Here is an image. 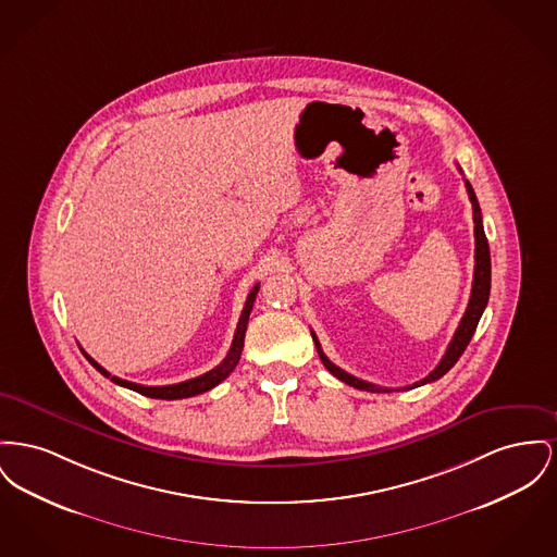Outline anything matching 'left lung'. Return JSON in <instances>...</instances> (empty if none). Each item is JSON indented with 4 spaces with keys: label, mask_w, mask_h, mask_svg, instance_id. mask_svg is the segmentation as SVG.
Segmentation results:
<instances>
[{
    "label": "left lung",
    "mask_w": 557,
    "mask_h": 557,
    "mask_svg": "<svg viewBox=\"0 0 557 557\" xmlns=\"http://www.w3.org/2000/svg\"><path fill=\"white\" fill-rule=\"evenodd\" d=\"M465 187H467V194H469L471 206H473V223H475V230H473V233H475V271H473V286H471L469 305H467V311H465V315H462V320H460L457 332H455V336H453V341H450V345H448L442 361L426 374L425 379H421L419 383H412V385H408L404 389H414V387H421V385H426V383H433V381L442 379L457 363L458 358L462 356V351L467 349V345H469V341H471V336H473V332L478 327V322H480V318H482V313H484V309L488 305V296H491V248H488V239H486L484 225H482V210H480L478 197L473 194V187H471V183L467 178H465ZM311 336H313V343L318 347L320 360L326 366L327 372L334 374L338 381H343V383H347V385H351L356 389H361V392H399V389L376 387L372 383H366L361 379L351 376L349 372L341 370L338 366H334L332 361L327 360L326 354L320 347V341H318L315 332H311Z\"/></svg>",
    "instance_id": "left-lung-1"
}]
</instances>
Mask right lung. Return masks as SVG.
I'll return each instance as SVG.
<instances>
[{
	"label": "right lung",
	"mask_w": 557,
	"mask_h": 557,
	"mask_svg": "<svg viewBox=\"0 0 557 557\" xmlns=\"http://www.w3.org/2000/svg\"><path fill=\"white\" fill-rule=\"evenodd\" d=\"M257 295H259V284L250 290V295L246 298V305H244V311H242V315H239V322H237V330H235V336H233V343H231V349L230 354H227V358L221 361L216 368H212L210 372H206V374H201V376H196V379H191V381H183V383H176V385H164V387L136 385V383H131V381H124V379L111 376V374H109L100 363L92 360L86 351H84V356H86L88 361L99 370L102 376L111 379L115 385L126 387V389H132V392L140 393V395H147V397H156V399H183V397H194V395H199V393L210 392L212 387H216L219 383H223V381L230 376L231 372H233V368H235V366H237V361H239L242 349H244L246 327H248L250 311H252V305H255V298H257Z\"/></svg>",
	"instance_id": "1"
}]
</instances>
